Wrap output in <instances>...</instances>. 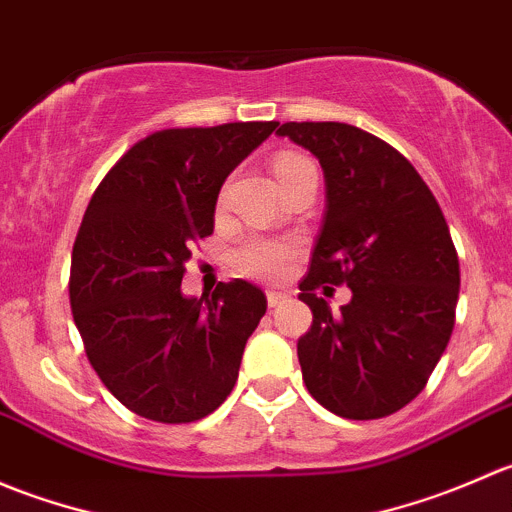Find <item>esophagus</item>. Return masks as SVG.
Instances as JSON below:
<instances>
[{
	"label": "esophagus",
	"mask_w": 512,
	"mask_h": 512,
	"mask_svg": "<svg viewBox=\"0 0 512 512\" xmlns=\"http://www.w3.org/2000/svg\"><path fill=\"white\" fill-rule=\"evenodd\" d=\"M285 297H287L285 292H275V289H270V292H267V307H277Z\"/></svg>",
	"instance_id": "obj_1"
}]
</instances>
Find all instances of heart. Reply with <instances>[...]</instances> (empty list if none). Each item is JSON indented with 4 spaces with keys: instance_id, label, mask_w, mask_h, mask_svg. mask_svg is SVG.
<instances>
[{
    "instance_id": "heart-1",
    "label": "heart",
    "mask_w": 512,
    "mask_h": 512,
    "mask_svg": "<svg viewBox=\"0 0 512 512\" xmlns=\"http://www.w3.org/2000/svg\"><path fill=\"white\" fill-rule=\"evenodd\" d=\"M307 158L292 156L285 153L275 160V175L277 180H287L289 175H294L297 170L307 168ZM299 255V242L294 240H282V237H247L235 252H232V262H235L237 270L247 277H255V280L265 282H280L285 280L292 270L294 260Z\"/></svg>"
}]
</instances>
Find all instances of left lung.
<instances>
[{"mask_svg": "<svg viewBox=\"0 0 512 512\" xmlns=\"http://www.w3.org/2000/svg\"><path fill=\"white\" fill-rule=\"evenodd\" d=\"M277 136L319 160L327 188L299 282L312 309L297 342L302 379L332 414L384 418L421 394L451 339L461 270L446 218L414 165L361 128L292 121ZM322 284H347L353 302L332 315Z\"/></svg>", "mask_w": 512, "mask_h": 512, "instance_id": "left-lung-1", "label": "left lung"}]
</instances>
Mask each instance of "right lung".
Returning a JSON list of instances; mask_svg holds the SVG:
<instances>
[{
	"label": "right lung",
	"mask_w": 512,
	"mask_h": 512,
	"mask_svg": "<svg viewBox=\"0 0 512 512\" xmlns=\"http://www.w3.org/2000/svg\"><path fill=\"white\" fill-rule=\"evenodd\" d=\"M277 126L158 131L96 188L71 252V312L91 366L133 414L190 423L230 396L265 292L235 280L198 299L180 282L195 242L213 235L225 178Z\"/></svg>",
	"instance_id": "1"
}]
</instances>
